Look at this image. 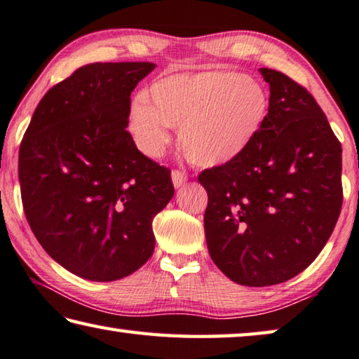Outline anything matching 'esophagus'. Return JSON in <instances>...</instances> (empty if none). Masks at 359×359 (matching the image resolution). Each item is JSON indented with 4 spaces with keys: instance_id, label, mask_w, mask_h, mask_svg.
I'll return each instance as SVG.
<instances>
[{
    "instance_id": "34e87169",
    "label": "esophagus",
    "mask_w": 359,
    "mask_h": 359,
    "mask_svg": "<svg viewBox=\"0 0 359 359\" xmlns=\"http://www.w3.org/2000/svg\"><path fill=\"white\" fill-rule=\"evenodd\" d=\"M170 179H172V184L175 189H180V187L185 185V182L189 180V175H187L185 172H182V170H172Z\"/></svg>"
}]
</instances>
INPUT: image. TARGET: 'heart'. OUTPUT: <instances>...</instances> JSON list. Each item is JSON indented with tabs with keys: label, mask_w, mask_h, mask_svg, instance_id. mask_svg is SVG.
I'll return each instance as SVG.
<instances>
[{
	"label": "heart",
	"mask_w": 359,
	"mask_h": 359,
	"mask_svg": "<svg viewBox=\"0 0 359 359\" xmlns=\"http://www.w3.org/2000/svg\"><path fill=\"white\" fill-rule=\"evenodd\" d=\"M149 97L129 108V133L137 149L156 158L179 128L187 158L200 168H219L243 156L269 115L265 89L236 72L169 75L156 79Z\"/></svg>",
	"instance_id": "b5f03b06"
}]
</instances>
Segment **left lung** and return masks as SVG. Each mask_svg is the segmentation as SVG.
<instances>
[{"instance_id": "left-lung-1", "label": "left lung", "mask_w": 359, "mask_h": 359, "mask_svg": "<svg viewBox=\"0 0 359 359\" xmlns=\"http://www.w3.org/2000/svg\"><path fill=\"white\" fill-rule=\"evenodd\" d=\"M269 115L252 145L204 169V233L220 271L243 286L280 284L321 252L342 209V147L313 95L281 72L260 68Z\"/></svg>"}]
</instances>
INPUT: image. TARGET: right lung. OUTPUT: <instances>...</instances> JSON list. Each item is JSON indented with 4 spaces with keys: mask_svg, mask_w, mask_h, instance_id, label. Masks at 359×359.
<instances>
[{
    "mask_svg": "<svg viewBox=\"0 0 359 359\" xmlns=\"http://www.w3.org/2000/svg\"><path fill=\"white\" fill-rule=\"evenodd\" d=\"M151 62L89 64L50 88L22 139L19 182L33 235L57 264L116 281L155 249L153 217L174 196L170 170L137 150L130 93Z\"/></svg>",
    "mask_w": 359,
    "mask_h": 359,
    "instance_id": "add662e5",
    "label": "right lung"
}]
</instances>
